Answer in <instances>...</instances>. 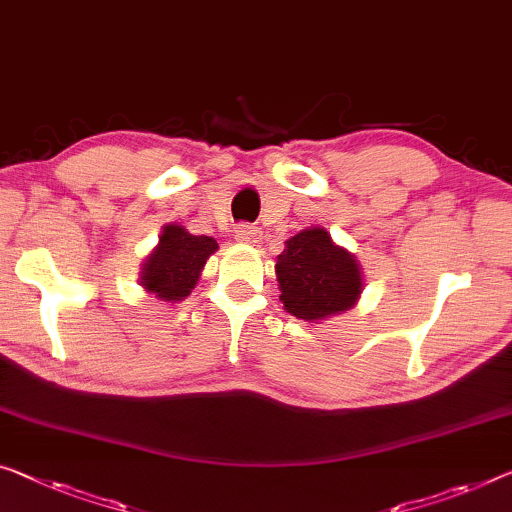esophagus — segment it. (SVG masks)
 I'll list each match as a JSON object with an SVG mask.
<instances>
[{
  "instance_id": "esophagus-1",
  "label": "esophagus",
  "mask_w": 512,
  "mask_h": 512,
  "mask_svg": "<svg viewBox=\"0 0 512 512\" xmlns=\"http://www.w3.org/2000/svg\"><path fill=\"white\" fill-rule=\"evenodd\" d=\"M235 240L242 242V245H261L263 240V233L256 229V226H249V224H240L238 231H235Z\"/></svg>"
}]
</instances>
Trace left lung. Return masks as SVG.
Segmentation results:
<instances>
[{
  "label": "left lung",
  "mask_w": 512,
  "mask_h": 512,
  "mask_svg": "<svg viewBox=\"0 0 512 512\" xmlns=\"http://www.w3.org/2000/svg\"><path fill=\"white\" fill-rule=\"evenodd\" d=\"M274 272L283 309L304 322H320L352 309L364 290L357 256L338 247L322 226H311L286 240Z\"/></svg>",
  "instance_id": "8db88e82"
}]
</instances>
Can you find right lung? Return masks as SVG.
<instances>
[{
    "label": "right lung",
    "mask_w": 512,
    "mask_h": 512,
    "mask_svg": "<svg viewBox=\"0 0 512 512\" xmlns=\"http://www.w3.org/2000/svg\"><path fill=\"white\" fill-rule=\"evenodd\" d=\"M217 249V240L210 235H192L174 222L162 226L160 242L141 263L139 286L160 302H183Z\"/></svg>",
    "instance_id": "right-lung-1"
}]
</instances>
